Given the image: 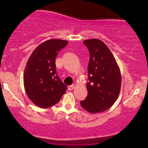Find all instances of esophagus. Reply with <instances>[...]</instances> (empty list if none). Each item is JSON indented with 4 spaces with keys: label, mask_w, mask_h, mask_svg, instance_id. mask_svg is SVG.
Returning <instances> with one entry per match:
<instances>
[{
    "label": "esophagus",
    "mask_w": 148,
    "mask_h": 148,
    "mask_svg": "<svg viewBox=\"0 0 148 148\" xmlns=\"http://www.w3.org/2000/svg\"><path fill=\"white\" fill-rule=\"evenodd\" d=\"M76 87V85L75 84H73L72 86H69L68 87V90H74V88Z\"/></svg>",
    "instance_id": "esophagus-1"
}]
</instances>
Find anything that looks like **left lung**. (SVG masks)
I'll return each mask as SVG.
<instances>
[{
    "label": "left lung",
    "mask_w": 148,
    "mask_h": 148,
    "mask_svg": "<svg viewBox=\"0 0 148 148\" xmlns=\"http://www.w3.org/2000/svg\"><path fill=\"white\" fill-rule=\"evenodd\" d=\"M90 52L88 95L81 105L90 113L103 112L113 106L121 88V73L114 56L101 40L84 41Z\"/></svg>",
    "instance_id": "8db88e82"
}]
</instances>
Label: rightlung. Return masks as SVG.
<instances>
[{
	"label": "right lung",
	"instance_id": "1",
	"mask_svg": "<svg viewBox=\"0 0 148 148\" xmlns=\"http://www.w3.org/2000/svg\"><path fill=\"white\" fill-rule=\"evenodd\" d=\"M67 43L49 40L40 44L28 58L23 74L24 88L32 102L40 108L56 104L67 90V86L57 75L56 58Z\"/></svg>",
	"mask_w": 148,
	"mask_h": 148
}]
</instances>
